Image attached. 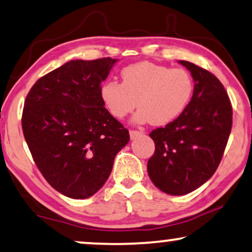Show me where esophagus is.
Instances as JSON below:
<instances>
[{
	"instance_id": "1",
	"label": "esophagus",
	"mask_w": 252,
	"mask_h": 252,
	"mask_svg": "<svg viewBox=\"0 0 252 252\" xmlns=\"http://www.w3.org/2000/svg\"><path fill=\"white\" fill-rule=\"evenodd\" d=\"M143 134V131H138V130H130V138L131 139H134V138L139 137Z\"/></svg>"
}]
</instances>
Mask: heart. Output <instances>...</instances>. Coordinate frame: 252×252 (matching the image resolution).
<instances>
[{"label": "heart", "instance_id": "obj_1", "mask_svg": "<svg viewBox=\"0 0 252 252\" xmlns=\"http://www.w3.org/2000/svg\"><path fill=\"white\" fill-rule=\"evenodd\" d=\"M121 76L122 82L107 80L99 91L102 104L118 119L138 105L134 121L166 126L182 116L192 100L194 81L184 68L140 62L125 67Z\"/></svg>", "mask_w": 252, "mask_h": 252}]
</instances>
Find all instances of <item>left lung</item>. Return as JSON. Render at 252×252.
<instances>
[{
  "mask_svg": "<svg viewBox=\"0 0 252 252\" xmlns=\"http://www.w3.org/2000/svg\"><path fill=\"white\" fill-rule=\"evenodd\" d=\"M192 74L194 92L182 116L152 131L155 152L147 171L155 186L171 195L198 189L217 170L232 129L233 109L224 86L214 74L180 60Z\"/></svg>",
  "mask_w": 252,
  "mask_h": 252,
  "instance_id": "8db88e82",
  "label": "left lung"
}]
</instances>
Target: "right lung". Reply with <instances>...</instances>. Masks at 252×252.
<instances>
[{"instance_id": "obj_1", "label": "right lung", "mask_w": 252, "mask_h": 252, "mask_svg": "<svg viewBox=\"0 0 252 252\" xmlns=\"http://www.w3.org/2000/svg\"><path fill=\"white\" fill-rule=\"evenodd\" d=\"M116 62L109 57L70 60L38 79L25 100L21 126L35 164L68 197L97 193L130 140L99 92Z\"/></svg>"}]
</instances>
